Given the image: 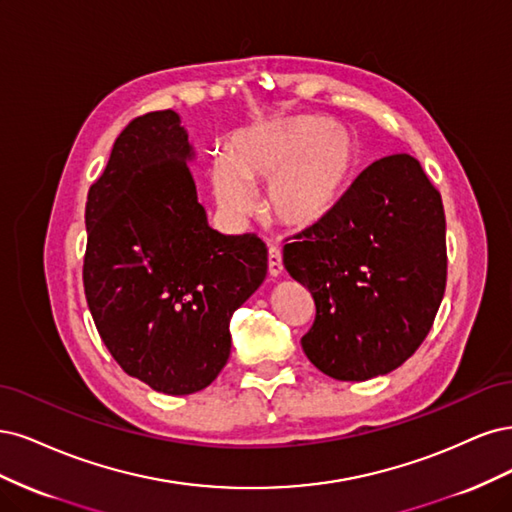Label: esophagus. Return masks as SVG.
<instances>
[{
	"label": "esophagus",
	"instance_id": "1",
	"mask_svg": "<svg viewBox=\"0 0 512 512\" xmlns=\"http://www.w3.org/2000/svg\"><path fill=\"white\" fill-rule=\"evenodd\" d=\"M268 272L274 278L283 274V255H280V249H276V246H270L268 251Z\"/></svg>",
	"mask_w": 512,
	"mask_h": 512
}]
</instances>
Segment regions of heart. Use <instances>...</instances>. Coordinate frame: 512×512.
<instances>
[{
    "mask_svg": "<svg viewBox=\"0 0 512 512\" xmlns=\"http://www.w3.org/2000/svg\"><path fill=\"white\" fill-rule=\"evenodd\" d=\"M361 148L349 129L321 117H285L236 131L210 161L214 200L227 217L255 206L251 183H270L266 210L289 229L323 223L351 189Z\"/></svg>",
    "mask_w": 512,
    "mask_h": 512,
    "instance_id": "b5f03b06",
    "label": "heart"
}]
</instances>
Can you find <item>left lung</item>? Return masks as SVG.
I'll use <instances>...</instances> for the list:
<instances>
[{"instance_id":"1","label":"left lung","mask_w":512,"mask_h":512,"mask_svg":"<svg viewBox=\"0 0 512 512\" xmlns=\"http://www.w3.org/2000/svg\"><path fill=\"white\" fill-rule=\"evenodd\" d=\"M293 240L283 263L317 306L306 357L336 381L400 368L447 287L444 208L421 163L406 153L374 161L323 223Z\"/></svg>"}]
</instances>
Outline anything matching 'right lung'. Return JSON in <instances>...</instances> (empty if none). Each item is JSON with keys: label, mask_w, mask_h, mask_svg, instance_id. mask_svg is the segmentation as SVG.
I'll return each instance as SVG.
<instances>
[{"label": "right lung", "mask_w": 512, "mask_h": 512, "mask_svg": "<svg viewBox=\"0 0 512 512\" xmlns=\"http://www.w3.org/2000/svg\"><path fill=\"white\" fill-rule=\"evenodd\" d=\"M174 110L131 121L87 195V304L110 355L168 395L208 387L232 351L229 319L259 289L268 249L212 229Z\"/></svg>", "instance_id": "add662e5"}]
</instances>
